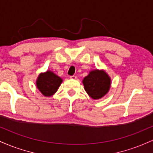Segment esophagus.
<instances>
[{
    "mask_svg": "<svg viewBox=\"0 0 153 153\" xmlns=\"http://www.w3.org/2000/svg\"><path fill=\"white\" fill-rule=\"evenodd\" d=\"M71 79H72V80H75V79H77V76H75V75H72V76H71Z\"/></svg>",
    "mask_w": 153,
    "mask_h": 153,
    "instance_id": "34e87169",
    "label": "esophagus"
}]
</instances>
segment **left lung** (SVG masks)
<instances>
[{
    "mask_svg": "<svg viewBox=\"0 0 153 153\" xmlns=\"http://www.w3.org/2000/svg\"><path fill=\"white\" fill-rule=\"evenodd\" d=\"M84 88L88 96L97 100L108 94L111 85L110 76L104 70H93L82 80Z\"/></svg>",
    "mask_w": 153,
    "mask_h": 153,
    "instance_id": "1",
    "label": "left lung"
}]
</instances>
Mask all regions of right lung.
<instances>
[{
  "instance_id": "right-lung-1",
  "label": "right lung",
  "mask_w": 153,
  "mask_h": 153,
  "mask_svg": "<svg viewBox=\"0 0 153 153\" xmlns=\"http://www.w3.org/2000/svg\"><path fill=\"white\" fill-rule=\"evenodd\" d=\"M63 80L54 72L47 71L38 75L36 85L43 96L50 97L57 92Z\"/></svg>"
}]
</instances>
